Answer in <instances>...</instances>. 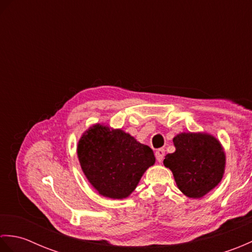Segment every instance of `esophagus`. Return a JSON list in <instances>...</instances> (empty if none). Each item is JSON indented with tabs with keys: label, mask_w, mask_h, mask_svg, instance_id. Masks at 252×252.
Wrapping results in <instances>:
<instances>
[{
	"label": "esophagus",
	"mask_w": 252,
	"mask_h": 252,
	"mask_svg": "<svg viewBox=\"0 0 252 252\" xmlns=\"http://www.w3.org/2000/svg\"><path fill=\"white\" fill-rule=\"evenodd\" d=\"M164 154H165V151L163 148H159V149H157L156 151V159H157V161L158 162H161L162 160H163V157H164Z\"/></svg>",
	"instance_id": "34e87169"
}]
</instances>
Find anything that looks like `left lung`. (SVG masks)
<instances>
[{"label": "left lung", "mask_w": 252, "mask_h": 252, "mask_svg": "<svg viewBox=\"0 0 252 252\" xmlns=\"http://www.w3.org/2000/svg\"><path fill=\"white\" fill-rule=\"evenodd\" d=\"M175 152L164 157L180 190L190 198H200L220 183L225 155L220 143L209 134L181 133L173 138Z\"/></svg>", "instance_id": "left-lung-1"}]
</instances>
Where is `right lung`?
Returning a JSON list of instances; mask_svg holds the SVG:
<instances>
[{
    "instance_id": "add662e5",
    "label": "right lung",
    "mask_w": 252,
    "mask_h": 252,
    "mask_svg": "<svg viewBox=\"0 0 252 252\" xmlns=\"http://www.w3.org/2000/svg\"><path fill=\"white\" fill-rule=\"evenodd\" d=\"M78 157L90 183L100 195L122 199L135 189L155 163L153 149L121 130L96 125L79 141Z\"/></svg>"
}]
</instances>
